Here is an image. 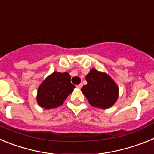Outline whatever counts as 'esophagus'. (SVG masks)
Returning <instances> with one entry per match:
<instances>
[{
  "instance_id": "1",
  "label": "esophagus",
  "mask_w": 154,
  "mask_h": 154,
  "mask_svg": "<svg viewBox=\"0 0 154 154\" xmlns=\"http://www.w3.org/2000/svg\"><path fill=\"white\" fill-rule=\"evenodd\" d=\"M76 87H77V88H78V89H81L82 87V83L79 84L78 85H76Z\"/></svg>"
}]
</instances>
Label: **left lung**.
<instances>
[{
  "label": "left lung",
  "mask_w": 154,
  "mask_h": 154,
  "mask_svg": "<svg viewBox=\"0 0 154 154\" xmlns=\"http://www.w3.org/2000/svg\"><path fill=\"white\" fill-rule=\"evenodd\" d=\"M86 85L81 89L82 92L93 107L106 109L112 107L119 97V87L107 73L92 69L87 74Z\"/></svg>",
  "instance_id": "left-lung-1"
}]
</instances>
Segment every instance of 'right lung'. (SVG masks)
<instances>
[{"mask_svg":"<svg viewBox=\"0 0 154 154\" xmlns=\"http://www.w3.org/2000/svg\"><path fill=\"white\" fill-rule=\"evenodd\" d=\"M75 88V86L71 83L69 73L55 71L39 85L36 96L37 103L45 109L57 108L63 104Z\"/></svg>","mask_w":154,"mask_h":154,"instance_id":"right-lung-1","label":"right lung"}]
</instances>
